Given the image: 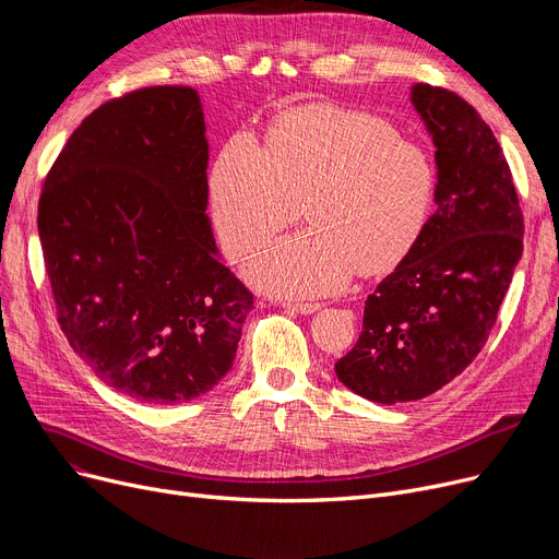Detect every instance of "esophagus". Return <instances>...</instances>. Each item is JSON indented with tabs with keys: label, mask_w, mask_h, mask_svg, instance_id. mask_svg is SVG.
<instances>
[{
	"label": "esophagus",
	"mask_w": 559,
	"mask_h": 559,
	"mask_svg": "<svg viewBox=\"0 0 559 559\" xmlns=\"http://www.w3.org/2000/svg\"><path fill=\"white\" fill-rule=\"evenodd\" d=\"M281 306L289 312H297V314H312L321 308L319 304H299V301H283Z\"/></svg>",
	"instance_id": "1"
}]
</instances>
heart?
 I'll list each match as a JSON object with an SVG mask.
<instances>
[{
	"instance_id": "b5f03b06",
	"label": "heart",
	"mask_w": 559,
	"mask_h": 559,
	"mask_svg": "<svg viewBox=\"0 0 559 559\" xmlns=\"http://www.w3.org/2000/svg\"><path fill=\"white\" fill-rule=\"evenodd\" d=\"M211 211L228 258L304 213L308 228L260 247L245 264L258 289L321 297L356 274H383L417 247L437 171L421 144L383 117L337 106L281 115L264 146L235 133L211 169Z\"/></svg>"
}]
</instances>
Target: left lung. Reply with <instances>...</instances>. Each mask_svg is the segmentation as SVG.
<instances>
[{
	"mask_svg": "<svg viewBox=\"0 0 559 559\" xmlns=\"http://www.w3.org/2000/svg\"><path fill=\"white\" fill-rule=\"evenodd\" d=\"M432 135L437 211L417 247L365 301L362 333L335 362L373 403L419 401L480 354L523 253V215L501 144L447 87L413 85Z\"/></svg>",
	"mask_w": 559,
	"mask_h": 559,
	"instance_id": "left-lung-1",
	"label": "left lung"
}]
</instances>
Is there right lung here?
I'll return each mask as SVG.
<instances>
[{
  "mask_svg": "<svg viewBox=\"0 0 559 559\" xmlns=\"http://www.w3.org/2000/svg\"><path fill=\"white\" fill-rule=\"evenodd\" d=\"M205 167L197 91L154 85L87 115L43 186L58 324L106 385L142 403L211 392L253 308L219 260Z\"/></svg>",
  "mask_w": 559,
  "mask_h": 559,
  "instance_id": "1",
  "label": "right lung"
}]
</instances>
